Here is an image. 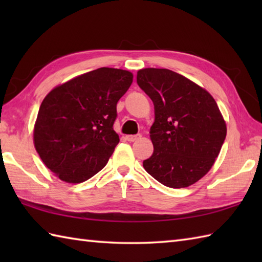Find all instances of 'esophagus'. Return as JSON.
Listing matches in <instances>:
<instances>
[{"label":"esophagus","instance_id":"esophagus-1","mask_svg":"<svg viewBox=\"0 0 262 262\" xmlns=\"http://www.w3.org/2000/svg\"><path fill=\"white\" fill-rule=\"evenodd\" d=\"M140 138H141V135H140V134H137V135H127V136H126V140H127L128 142H134V141L140 140Z\"/></svg>","mask_w":262,"mask_h":262}]
</instances>
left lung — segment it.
I'll use <instances>...</instances> for the list:
<instances>
[{"mask_svg": "<svg viewBox=\"0 0 262 262\" xmlns=\"http://www.w3.org/2000/svg\"><path fill=\"white\" fill-rule=\"evenodd\" d=\"M137 84L154 104L149 130L154 151L143 161L148 174L170 188H186L207 173L226 137V125L210 94L166 69L137 72Z\"/></svg>", "mask_w": 262, "mask_h": 262, "instance_id": "obj_1", "label": "left lung"}]
</instances>
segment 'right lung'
Segmentation results:
<instances>
[{
    "label": "right lung",
    "mask_w": 262,
    "mask_h": 262,
    "mask_svg": "<svg viewBox=\"0 0 262 262\" xmlns=\"http://www.w3.org/2000/svg\"><path fill=\"white\" fill-rule=\"evenodd\" d=\"M133 82L130 72L100 68L49 92L33 129L35 147L60 180L80 183L104 168L119 136L117 102Z\"/></svg>",
    "instance_id": "1"
}]
</instances>
